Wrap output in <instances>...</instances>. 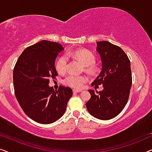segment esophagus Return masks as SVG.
Returning <instances> with one entry per match:
<instances>
[{
  "mask_svg": "<svg viewBox=\"0 0 152 152\" xmlns=\"http://www.w3.org/2000/svg\"><path fill=\"white\" fill-rule=\"evenodd\" d=\"M80 92H82V91H81V90H77V89H73V93H80Z\"/></svg>",
  "mask_w": 152,
  "mask_h": 152,
  "instance_id": "esophagus-1",
  "label": "esophagus"
}]
</instances>
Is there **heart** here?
I'll list each match as a JSON object with an SVG mask.
<instances>
[{"label":"heart","instance_id":"1","mask_svg":"<svg viewBox=\"0 0 152 152\" xmlns=\"http://www.w3.org/2000/svg\"><path fill=\"white\" fill-rule=\"evenodd\" d=\"M73 57L77 59L83 65L85 66V69L89 72H95L97 68L95 65V56L92 52L86 49H80L72 52H68L66 55H64L59 57L55 63V68L59 73H64L68 68V57ZM88 81V78L85 75H70L64 80V83L72 88L80 89Z\"/></svg>","mask_w":152,"mask_h":152}]
</instances>
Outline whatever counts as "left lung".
Returning <instances> with one entry per match:
<instances>
[{"mask_svg":"<svg viewBox=\"0 0 152 152\" xmlns=\"http://www.w3.org/2000/svg\"><path fill=\"white\" fill-rule=\"evenodd\" d=\"M97 51L102 70L92 86L103 85V90H88L91 97L86 103L91 115L108 120L117 116L127 103L132 85L130 60L121 48L108 41H98Z\"/></svg>","mask_w":152,"mask_h":152,"instance_id":"left-lung-1","label":"left lung"}]
</instances>
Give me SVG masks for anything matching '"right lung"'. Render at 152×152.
<instances>
[{
  "instance_id": "obj_1",
  "label": "right lung",
  "mask_w": 152,
  "mask_h": 152,
  "mask_svg": "<svg viewBox=\"0 0 152 152\" xmlns=\"http://www.w3.org/2000/svg\"><path fill=\"white\" fill-rule=\"evenodd\" d=\"M64 48L60 43L41 41L26 48L13 70L14 93L25 113L41 124H50L65 113L72 95L69 87H50V79L58 75L55 61Z\"/></svg>"
}]
</instances>
